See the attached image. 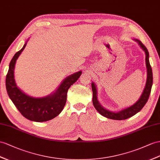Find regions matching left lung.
I'll use <instances>...</instances> for the list:
<instances>
[{"label": "left lung", "instance_id": "8db88e82", "mask_svg": "<svg viewBox=\"0 0 160 160\" xmlns=\"http://www.w3.org/2000/svg\"><path fill=\"white\" fill-rule=\"evenodd\" d=\"M135 40L137 41L138 44L141 45V48L145 52L146 66L147 69V82H146L144 91H143L141 98L138 99V101L136 103L133 105L132 106H131V107L126 108L118 113L109 112L108 110L104 109L103 107H101V105L99 104V102H98L97 97L96 87L94 83L91 84L92 95H93L92 103H93L94 107L95 108L97 111L99 112V113L101 114L102 116L107 118H109V119L116 120H122L128 119V118L135 115V114L137 113L138 112H140L141 109L144 107L145 105L146 104L147 101H148L149 97L151 91V87H152V84H153V73H152V69H151V67L149 63V52L147 51V49L145 47V45L143 44L141 41H139L138 40Z\"/></svg>", "mask_w": 160, "mask_h": 160}]
</instances>
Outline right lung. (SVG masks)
Masks as SVG:
<instances>
[{"mask_svg": "<svg viewBox=\"0 0 160 160\" xmlns=\"http://www.w3.org/2000/svg\"><path fill=\"white\" fill-rule=\"evenodd\" d=\"M26 43L12 58L6 76V88L9 98L15 107L28 120L45 122L55 118L62 111L67 100L69 88L79 78L82 72H78L68 77L52 95L44 98H33L26 95L17 87L14 80V68L16 60L25 48Z\"/></svg>", "mask_w": 160, "mask_h": 160, "instance_id": "add662e5", "label": "right lung"}]
</instances>
